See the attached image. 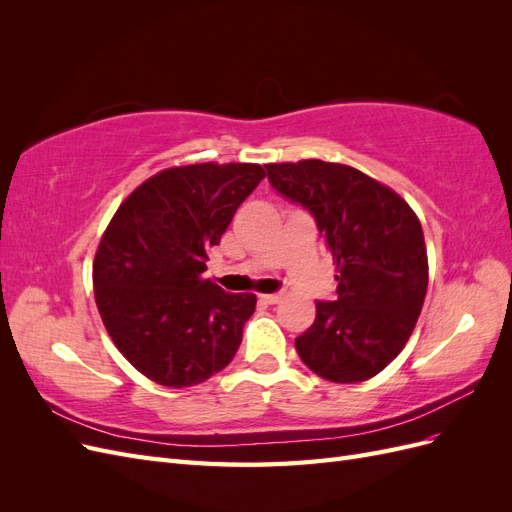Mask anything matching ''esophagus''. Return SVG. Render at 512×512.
<instances>
[{
    "label": "esophagus",
    "instance_id": "1",
    "mask_svg": "<svg viewBox=\"0 0 512 512\" xmlns=\"http://www.w3.org/2000/svg\"><path fill=\"white\" fill-rule=\"evenodd\" d=\"M258 301L265 303V305H275V303L282 301V297H280V294H260Z\"/></svg>",
    "mask_w": 512,
    "mask_h": 512
}]
</instances>
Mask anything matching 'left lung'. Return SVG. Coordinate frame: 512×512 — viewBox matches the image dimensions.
I'll return each mask as SVG.
<instances>
[{
    "label": "left lung",
    "instance_id": "8db88e82",
    "mask_svg": "<svg viewBox=\"0 0 512 512\" xmlns=\"http://www.w3.org/2000/svg\"><path fill=\"white\" fill-rule=\"evenodd\" d=\"M265 168L271 188L316 220L337 265L335 301H316V320L294 348L324 380L374 378L421 316L429 271L421 222L404 198L356 168L322 160Z\"/></svg>",
    "mask_w": 512,
    "mask_h": 512
}]
</instances>
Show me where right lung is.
I'll return each instance as SVG.
<instances>
[{"label": "right lung", "instance_id": "obj_1", "mask_svg": "<svg viewBox=\"0 0 512 512\" xmlns=\"http://www.w3.org/2000/svg\"><path fill=\"white\" fill-rule=\"evenodd\" d=\"M262 179L258 164L168 168L138 185L108 224L94 260L96 303L119 352L149 380L194 386L239 350L256 297L203 273Z\"/></svg>", "mask_w": 512, "mask_h": 512}]
</instances>
